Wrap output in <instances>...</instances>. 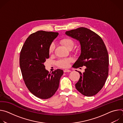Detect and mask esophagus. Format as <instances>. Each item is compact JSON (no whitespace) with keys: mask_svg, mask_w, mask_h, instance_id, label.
<instances>
[{"mask_svg":"<svg viewBox=\"0 0 123 123\" xmlns=\"http://www.w3.org/2000/svg\"><path fill=\"white\" fill-rule=\"evenodd\" d=\"M71 72V70H69V69H64V73H69V72Z\"/></svg>","mask_w":123,"mask_h":123,"instance_id":"esophagus-1","label":"esophagus"}]
</instances>
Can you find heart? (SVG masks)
<instances>
[{
	"label": "heart",
	"instance_id": "heart-1",
	"mask_svg": "<svg viewBox=\"0 0 123 123\" xmlns=\"http://www.w3.org/2000/svg\"><path fill=\"white\" fill-rule=\"evenodd\" d=\"M61 43H62L64 46L68 49H73L74 46V41L71 38H65L62 39L60 40ZM55 48V45L54 43H52L49 49V53L51 54L54 51ZM73 61V59L72 58H67L64 59H61L59 60L56 64L57 65L61 68H68L70 64V63Z\"/></svg>",
	"mask_w": 123,
	"mask_h": 123
}]
</instances>
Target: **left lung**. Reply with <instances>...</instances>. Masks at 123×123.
Masks as SVG:
<instances>
[{
	"label": "left lung",
	"mask_w": 123,
	"mask_h": 123,
	"mask_svg": "<svg viewBox=\"0 0 123 123\" xmlns=\"http://www.w3.org/2000/svg\"><path fill=\"white\" fill-rule=\"evenodd\" d=\"M67 36L78 40L81 46V53L73 66L78 68L86 66L81 73L76 90L83 95L92 96L103 87L109 73V55L105 44L97 34L84 27L67 31Z\"/></svg>",
	"instance_id": "1"
}]
</instances>
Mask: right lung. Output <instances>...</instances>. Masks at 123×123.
I'll return each mask as SVG.
<instances>
[{
	"label": "right lung",
	"mask_w": 123,
	"mask_h": 123,
	"mask_svg": "<svg viewBox=\"0 0 123 123\" xmlns=\"http://www.w3.org/2000/svg\"><path fill=\"white\" fill-rule=\"evenodd\" d=\"M59 33L39 31L31 34L21 49L19 64L22 76L29 91L42 99L53 96L57 91L63 71L49 73L44 64L49 57V49Z\"/></svg>",
	"instance_id": "right-lung-1"
}]
</instances>
